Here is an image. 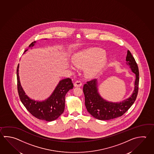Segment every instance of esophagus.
Returning <instances> with one entry per match:
<instances>
[{"instance_id": "esophagus-1", "label": "esophagus", "mask_w": 154, "mask_h": 154, "mask_svg": "<svg viewBox=\"0 0 154 154\" xmlns=\"http://www.w3.org/2000/svg\"><path fill=\"white\" fill-rule=\"evenodd\" d=\"M82 85V82L81 81H77L75 82L74 83V86L75 87H81Z\"/></svg>"}]
</instances>
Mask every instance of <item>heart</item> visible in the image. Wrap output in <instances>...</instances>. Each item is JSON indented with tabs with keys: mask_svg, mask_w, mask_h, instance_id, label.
I'll return each mask as SVG.
<instances>
[{
	"mask_svg": "<svg viewBox=\"0 0 154 154\" xmlns=\"http://www.w3.org/2000/svg\"><path fill=\"white\" fill-rule=\"evenodd\" d=\"M105 52L99 48H90L79 52L73 58L74 64L82 66H87L86 74L89 77L97 75L107 62L104 57Z\"/></svg>",
	"mask_w": 154,
	"mask_h": 154,
	"instance_id": "b5f03b06",
	"label": "heart"
}]
</instances>
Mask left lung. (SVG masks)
<instances>
[{
    "mask_svg": "<svg viewBox=\"0 0 154 154\" xmlns=\"http://www.w3.org/2000/svg\"><path fill=\"white\" fill-rule=\"evenodd\" d=\"M126 64L136 75L134 88L131 96L119 102L108 101L99 93L97 79L87 82L83 86L85 105L88 112L95 118L108 120L121 116L134 104L137 96L139 85V70L134 57L128 50L126 57Z\"/></svg>",
    "mask_w": 154,
    "mask_h": 154,
    "instance_id": "obj_1",
    "label": "left lung"
}]
</instances>
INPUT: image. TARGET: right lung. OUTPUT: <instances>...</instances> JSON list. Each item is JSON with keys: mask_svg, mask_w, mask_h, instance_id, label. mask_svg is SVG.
<instances>
[{"mask_svg": "<svg viewBox=\"0 0 154 154\" xmlns=\"http://www.w3.org/2000/svg\"><path fill=\"white\" fill-rule=\"evenodd\" d=\"M35 43L36 41L32 42L29 47L34 46ZM27 51L26 49L24 53ZM18 71L19 64L17 68L18 92L20 101L26 109L35 118L47 122H52L58 118L64 112L65 95L73 87L71 79L67 78L60 81L48 98L38 101L29 98L26 94L20 85Z\"/></svg>", "mask_w": 154, "mask_h": 154, "instance_id": "right-lung-1", "label": "right lung"}]
</instances>
